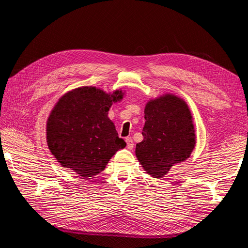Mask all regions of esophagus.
I'll return each instance as SVG.
<instances>
[{
  "label": "esophagus",
  "instance_id": "34e87169",
  "mask_svg": "<svg viewBox=\"0 0 248 248\" xmlns=\"http://www.w3.org/2000/svg\"><path fill=\"white\" fill-rule=\"evenodd\" d=\"M125 141H126V144H127V148H128L129 150H132V149H133V146H134L132 139H131V138H126V139H125Z\"/></svg>",
  "mask_w": 248,
  "mask_h": 248
}]
</instances>
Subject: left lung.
Returning <instances> with one entry per match:
<instances>
[{
  "label": "left lung",
  "mask_w": 248,
  "mask_h": 248,
  "mask_svg": "<svg viewBox=\"0 0 248 248\" xmlns=\"http://www.w3.org/2000/svg\"><path fill=\"white\" fill-rule=\"evenodd\" d=\"M145 120L144 140L137 144L136 155L149 175L162 178L188 158L196 146L191 112L183 99L166 94L146 104Z\"/></svg>",
  "instance_id": "8db88e82"
}]
</instances>
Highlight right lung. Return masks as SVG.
Masks as SVG:
<instances>
[{"label":"right lung","instance_id":"add662e5","mask_svg":"<svg viewBox=\"0 0 248 248\" xmlns=\"http://www.w3.org/2000/svg\"><path fill=\"white\" fill-rule=\"evenodd\" d=\"M122 98L120 90L108 94L95 87H80L59 99L47 119L46 140L63 168L91 179L126 147L108 117L112 102Z\"/></svg>","mask_w":248,"mask_h":248}]
</instances>
